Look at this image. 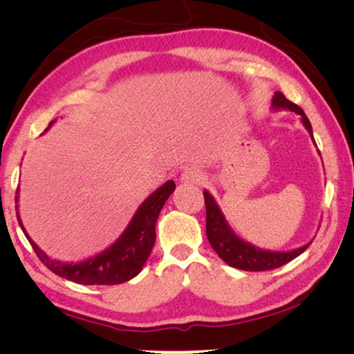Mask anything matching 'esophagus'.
Here are the masks:
<instances>
[{"label": "esophagus", "mask_w": 354, "mask_h": 354, "mask_svg": "<svg viewBox=\"0 0 354 354\" xmlns=\"http://www.w3.org/2000/svg\"><path fill=\"white\" fill-rule=\"evenodd\" d=\"M180 180L182 183H187V185H202L203 180H205V176H203V172L199 169V167L191 166V167H187V169H183Z\"/></svg>", "instance_id": "34e87169"}]
</instances>
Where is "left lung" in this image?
I'll return each mask as SVG.
<instances>
[{
    "instance_id": "obj_1",
    "label": "left lung",
    "mask_w": 354,
    "mask_h": 354,
    "mask_svg": "<svg viewBox=\"0 0 354 354\" xmlns=\"http://www.w3.org/2000/svg\"><path fill=\"white\" fill-rule=\"evenodd\" d=\"M272 110H289L295 111L297 115H300L303 126H305L309 135H311V140L315 145L311 122H309L305 111H303L299 105H295L294 102H290L289 99L284 97L283 93L277 91L275 96L272 97ZM203 197H205L207 207V238L209 241V244H212L213 250L218 253L222 261L232 266L234 269L259 272L281 268V266L292 261L294 258L301 255V253L308 249L309 244L313 243L311 241V243L289 252H272L259 249L257 245L245 243L244 239H241L238 234L233 232V228L227 222L224 213H222L221 207L218 205V202H216L214 197L209 194L207 189L203 191Z\"/></svg>"
}]
</instances>
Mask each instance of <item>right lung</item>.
<instances>
[{
    "mask_svg": "<svg viewBox=\"0 0 354 354\" xmlns=\"http://www.w3.org/2000/svg\"><path fill=\"white\" fill-rule=\"evenodd\" d=\"M54 122L55 120L49 122L45 132L51 129ZM174 189H176V183L172 180H167L166 183L161 185L158 189H155L141 203L138 209L135 212L133 218L130 219L126 230L121 233V236L113 244L109 245L105 250L96 253V255L76 263L59 261V259H53L51 257H48L28 234L18 212L17 219L24 236L28 238L34 252L37 253V257L55 275L79 284H88V286L90 284L111 286V284H121L132 280L133 277L138 275L142 270V266L147 261L155 244V224H157L158 214L161 208H163L165 202L174 193ZM18 193L20 191L17 189V209Z\"/></svg>",
    "mask_w": 354,
    "mask_h": 354,
    "instance_id": "obj_1",
    "label": "right lung"
}]
</instances>
